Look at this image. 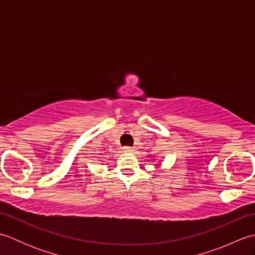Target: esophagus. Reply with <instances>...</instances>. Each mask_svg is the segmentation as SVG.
I'll use <instances>...</instances> for the list:
<instances>
[{"instance_id":"1","label":"esophagus","mask_w":255,"mask_h":255,"mask_svg":"<svg viewBox=\"0 0 255 255\" xmlns=\"http://www.w3.org/2000/svg\"><path fill=\"white\" fill-rule=\"evenodd\" d=\"M123 150H124V152H127V153H130L133 151V149L131 147H124Z\"/></svg>"}]
</instances>
